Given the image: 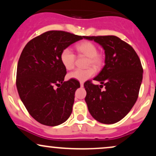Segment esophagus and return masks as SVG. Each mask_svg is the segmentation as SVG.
<instances>
[{
	"mask_svg": "<svg viewBox=\"0 0 156 156\" xmlns=\"http://www.w3.org/2000/svg\"><path fill=\"white\" fill-rule=\"evenodd\" d=\"M80 87H83V82H80Z\"/></svg>",
	"mask_w": 156,
	"mask_h": 156,
	"instance_id": "obj_1",
	"label": "esophagus"
}]
</instances>
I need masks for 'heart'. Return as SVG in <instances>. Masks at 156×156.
<instances>
[{"mask_svg": "<svg viewBox=\"0 0 156 156\" xmlns=\"http://www.w3.org/2000/svg\"><path fill=\"white\" fill-rule=\"evenodd\" d=\"M76 48L78 53L89 58L87 65H92L97 69L101 67L103 64V58L101 55L98 54V48L94 43L88 41H84L77 44ZM60 60L64 68L69 70L74 67L76 55L70 48H66L61 52ZM95 71L93 68H88L87 69H77L73 72L69 73L68 78L83 82L92 77Z\"/></svg>", "mask_w": 156, "mask_h": 156, "instance_id": "b5f03b06", "label": "heart"}]
</instances>
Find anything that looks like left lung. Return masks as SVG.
I'll return each mask as SVG.
<instances>
[{"mask_svg": "<svg viewBox=\"0 0 156 156\" xmlns=\"http://www.w3.org/2000/svg\"><path fill=\"white\" fill-rule=\"evenodd\" d=\"M84 39L94 40L105 51V66L94 78L101 85L91 81L83 85L88 110L97 121L114 124L123 119L136 102L143 77L141 61L133 48L116 36Z\"/></svg>", "mask_w": 156, "mask_h": 156, "instance_id": "obj_1", "label": "left lung"}]
</instances>
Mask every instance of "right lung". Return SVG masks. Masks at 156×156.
Instances as JSON below:
<instances>
[{
  "mask_svg": "<svg viewBox=\"0 0 156 156\" xmlns=\"http://www.w3.org/2000/svg\"><path fill=\"white\" fill-rule=\"evenodd\" d=\"M83 38L65 31H49L31 39L23 48L17 64V92L28 113L41 124L61 125L72 113L80 83L74 79L64 81L67 71L60 54ZM55 85L58 87L56 90Z\"/></svg>",
  "mask_w": 156,
  "mask_h": 156,
  "instance_id": "right-lung-1",
  "label": "right lung"
}]
</instances>
